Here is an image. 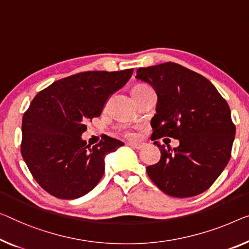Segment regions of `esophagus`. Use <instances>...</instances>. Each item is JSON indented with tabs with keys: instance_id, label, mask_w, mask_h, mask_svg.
Instances as JSON below:
<instances>
[{
	"instance_id": "1",
	"label": "esophagus",
	"mask_w": 249,
	"mask_h": 249,
	"mask_svg": "<svg viewBox=\"0 0 249 249\" xmlns=\"http://www.w3.org/2000/svg\"><path fill=\"white\" fill-rule=\"evenodd\" d=\"M128 145H131L133 148H136V150H141V148L144 147V143H140V142H129Z\"/></svg>"
}]
</instances>
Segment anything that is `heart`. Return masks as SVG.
Here are the masks:
<instances>
[{
  "label": "heart",
  "instance_id": "obj_1",
  "mask_svg": "<svg viewBox=\"0 0 249 249\" xmlns=\"http://www.w3.org/2000/svg\"><path fill=\"white\" fill-rule=\"evenodd\" d=\"M146 89H150V88H148L147 86H145V85H137V86L134 87V89H133V92L143 91V90H146ZM123 131H124L126 136H132V132L128 131V129L126 128V127H123Z\"/></svg>",
  "mask_w": 249,
  "mask_h": 249
}]
</instances>
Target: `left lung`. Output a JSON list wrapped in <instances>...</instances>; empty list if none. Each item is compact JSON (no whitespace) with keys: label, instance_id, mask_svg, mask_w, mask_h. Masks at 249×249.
<instances>
[{"label":"left lung","instance_id":"1","mask_svg":"<svg viewBox=\"0 0 249 249\" xmlns=\"http://www.w3.org/2000/svg\"><path fill=\"white\" fill-rule=\"evenodd\" d=\"M136 79L151 85L158 95L151 121L154 139L180 142L173 148L154 142L161 159L147 166L148 177L176 198L202 194L231 159L236 127L227 102L207 78L174 62L139 68Z\"/></svg>","mask_w":249,"mask_h":249}]
</instances>
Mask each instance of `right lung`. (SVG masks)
Listing matches in <instances>:
<instances>
[{
  "label": "right lung",
  "mask_w": 249,
  "mask_h": 249,
  "mask_svg": "<svg viewBox=\"0 0 249 249\" xmlns=\"http://www.w3.org/2000/svg\"><path fill=\"white\" fill-rule=\"evenodd\" d=\"M132 73L133 69L76 73L33 98L22 118L21 153L36 182L50 195L77 199L101 181L106 155L124 143L104 136L90 146L81 135L86 122L101 116L108 98Z\"/></svg>",
  "instance_id": "add662e5"
}]
</instances>
